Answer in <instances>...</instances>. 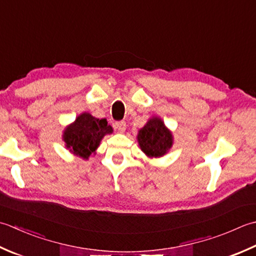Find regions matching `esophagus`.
<instances>
[{
	"label": "esophagus",
	"instance_id": "34e87169",
	"mask_svg": "<svg viewBox=\"0 0 256 256\" xmlns=\"http://www.w3.org/2000/svg\"><path fill=\"white\" fill-rule=\"evenodd\" d=\"M114 128H116L119 132H124V130H126V122H118L114 124Z\"/></svg>",
	"mask_w": 256,
	"mask_h": 256
}]
</instances>
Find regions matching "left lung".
I'll list each match as a JSON object with an SVG mask.
<instances>
[{"label": "left lung", "mask_w": 256, "mask_h": 256, "mask_svg": "<svg viewBox=\"0 0 256 256\" xmlns=\"http://www.w3.org/2000/svg\"><path fill=\"white\" fill-rule=\"evenodd\" d=\"M137 142L142 152L149 158H160L168 154L174 144V136L160 117H151L138 130Z\"/></svg>", "instance_id": "left-lung-1"}]
</instances>
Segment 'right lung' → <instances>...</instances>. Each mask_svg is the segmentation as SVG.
I'll use <instances>...</instances> for the list:
<instances>
[{"mask_svg": "<svg viewBox=\"0 0 256 256\" xmlns=\"http://www.w3.org/2000/svg\"><path fill=\"white\" fill-rule=\"evenodd\" d=\"M112 132V127L108 124L106 119H99L90 112H82L64 129L62 137L66 149L72 154L87 160L92 154H96L102 138Z\"/></svg>", "mask_w": 256, "mask_h": 256, "instance_id": "right-lung-1", "label": "right lung"}]
</instances>
